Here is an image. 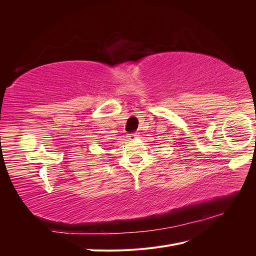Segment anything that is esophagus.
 <instances>
[{
	"label": "esophagus",
	"instance_id": "1",
	"mask_svg": "<svg viewBox=\"0 0 256 256\" xmlns=\"http://www.w3.org/2000/svg\"><path fill=\"white\" fill-rule=\"evenodd\" d=\"M128 138H129V140H136V138H138V132L130 134H128Z\"/></svg>",
	"mask_w": 256,
	"mask_h": 256
}]
</instances>
